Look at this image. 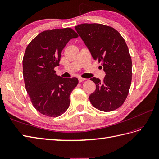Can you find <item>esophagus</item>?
Returning a JSON list of instances; mask_svg holds the SVG:
<instances>
[{
  "label": "esophagus",
  "instance_id": "obj_1",
  "mask_svg": "<svg viewBox=\"0 0 159 159\" xmlns=\"http://www.w3.org/2000/svg\"><path fill=\"white\" fill-rule=\"evenodd\" d=\"M85 80V79H84V78H79V83H82V82H83V81H84Z\"/></svg>",
  "mask_w": 159,
  "mask_h": 159
}]
</instances>
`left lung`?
Segmentation results:
<instances>
[{"label": "left lung", "mask_w": 159, "mask_h": 159, "mask_svg": "<svg viewBox=\"0 0 159 159\" xmlns=\"http://www.w3.org/2000/svg\"><path fill=\"white\" fill-rule=\"evenodd\" d=\"M75 28L105 72L103 82L91 79L96 90L89 100L100 111L115 110L127 98L132 82V59L125 40L114 28L102 24L83 23Z\"/></svg>", "instance_id": "obj_1"}]
</instances>
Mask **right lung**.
Here are the masks:
<instances>
[{
  "label": "right lung",
  "instance_id": "add662e5",
  "mask_svg": "<svg viewBox=\"0 0 159 159\" xmlns=\"http://www.w3.org/2000/svg\"><path fill=\"white\" fill-rule=\"evenodd\" d=\"M78 34L71 28L44 31L32 39L23 58L26 91L34 107L43 115L58 117L70 105V95L79 83L77 78L57 76L61 53Z\"/></svg>",
  "mask_w": 159,
  "mask_h": 159
}]
</instances>
